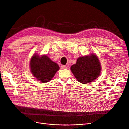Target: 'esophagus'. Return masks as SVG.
Wrapping results in <instances>:
<instances>
[{
  "label": "esophagus",
  "mask_w": 129,
  "mask_h": 129,
  "mask_svg": "<svg viewBox=\"0 0 129 129\" xmlns=\"http://www.w3.org/2000/svg\"><path fill=\"white\" fill-rule=\"evenodd\" d=\"M61 69H67V66H64V65H62V66H61Z\"/></svg>",
  "instance_id": "obj_1"
}]
</instances>
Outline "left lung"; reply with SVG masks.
Wrapping results in <instances>:
<instances>
[{
    "label": "left lung",
    "mask_w": 129,
    "mask_h": 129,
    "mask_svg": "<svg viewBox=\"0 0 129 129\" xmlns=\"http://www.w3.org/2000/svg\"><path fill=\"white\" fill-rule=\"evenodd\" d=\"M101 64L94 54L77 58L76 63L71 67V71L79 82L87 84L96 79L101 72Z\"/></svg>",
    "instance_id": "8db88e82"
}]
</instances>
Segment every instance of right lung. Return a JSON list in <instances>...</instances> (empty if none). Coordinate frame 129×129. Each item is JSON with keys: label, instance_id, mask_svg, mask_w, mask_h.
<instances>
[{"label": "right lung", "instance_id": "right-lung-1", "mask_svg": "<svg viewBox=\"0 0 129 129\" xmlns=\"http://www.w3.org/2000/svg\"><path fill=\"white\" fill-rule=\"evenodd\" d=\"M30 71L37 80L43 83L49 82L59 69V66L47 55H34L30 62Z\"/></svg>", "mask_w": 129, "mask_h": 129}]
</instances>
